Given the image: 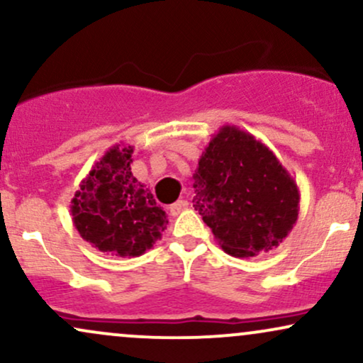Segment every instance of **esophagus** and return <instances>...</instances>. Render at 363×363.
<instances>
[{
	"instance_id": "obj_1",
	"label": "esophagus",
	"mask_w": 363,
	"mask_h": 363,
	"mask_svg": "<svg viewBox=\"0 0 363 363\" xmlns=\"http://www.w3.org/2000/svg\"><path fill=\"white\" fill-rule=\"evenodd\" d=\"M187 206H189V203L186 201V199H179V201L174 203V205H170V213L174 216L182 213V211L187 210Z\"/></svg>"
}]
</instances>
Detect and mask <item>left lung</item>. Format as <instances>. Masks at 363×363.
I'll return each mask as SVG.
<instances>
[{"label":"left lung","mask_w":363,"mask_h":363,"mask_svg":"<svg viewBox=\"0 0 363 363\" xmlns=\"http://www.w3.org/2000/svg\"><path fill=\"white\" fill-rule=\"evenodd\" d=\"M193 177L194 208L230 256L272 251L297 222V182L272 150L237 126L213 135Z\"/></svg>","instance_id":"1"}]
</instances>
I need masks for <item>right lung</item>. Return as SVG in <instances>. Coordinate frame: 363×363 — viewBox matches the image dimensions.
<instances>
[{"mask_svg": "<svg viewBox=\"0 0 363 363\" xmlns=\"http://www.w3.org/2000/svg\"><path fill=\"white\" fill-rule=\"evenodd\" d=\"M133 147L114 145L91 167L72 199L74 228L99 251L136 257L167 228V215L131 172Z\"/></svg>", "mask_w": 363, "mask_h": 363, "instance_id": "1", "label": "right lung"}]
</instances>
